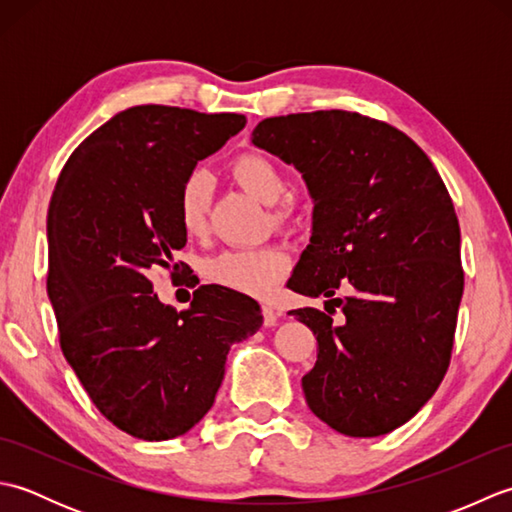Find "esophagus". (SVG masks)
<instances>
[{"label":"esophagus","mask_w":512,"mask_h":512,"mask_svg":"<svg viewBox=\"0 0 512 512\" xmlns=\"http://www.w3.org/2000/svg\"><path fill=\"white\" fill-rule=\"evenodd\" d=\"M262 314H264V325H266V328H273V325H277L279 314H277L273 308L264 306V308H262Z\"/></svg>","instance_id":"obj_1"}]
</instances>
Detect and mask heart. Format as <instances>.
I'll list each match as a JSON object with an SVG mask.
<instances>
[{
	"label": "heart",
	"instance_id": "1",
	"mask_svg": "<svg viewBox=\"0 0 512 512\" xmlns=\"http://www.w3.org/2000/svg\"><path fill=\"white\" fill-rule=\"evenodd\" d=\"M235 182L255 195L264 204H275L286 193V176L281 173L275 160L257 151H246L237 156L231 165ZM211 204V180L202 169H193L182 180L178 193V222L187 235H202L209 222ZM286 209L275 211L277 222L288 220ZM290 268V257L281 246L262 248H233L211 257L204 264V277L228 290L242 295L268 297L284 281Z\"/></svg>",
	"mask_w": 512,
	"mask_h": 512
}]
</instances>
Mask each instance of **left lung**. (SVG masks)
Returning <instances> with one entry per match:
<instances>
[{
  "label": "left lung",
  "instance_id": "8db88e82",
  "mask_svg": "<svg viewBox=\"0 0 512 512\" xmlns=\"http://www.w3.org/2000/svg\"><path fill=\"white\" fill-rule=\"evenodd\" d=\"M253 145L295 165L314 202L312 237L288 288L328 297L292 317L317 336L301 378L334 431L376 438L416 416L449 369L464 290L460 224L427 154L376 118L321 110L264 118ZM339 287L352 289L334 300Z\"/></svg>",
  "mask_w": 512,
  "mask_h": 512
}]
</instances>
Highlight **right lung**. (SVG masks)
Here are the masks:
<instances>
[{
    "label": "right lung",
    "instance_id": "1",
    "mask_svg": "<svg viewBox=\"0 0 512 512\" xmlns=\"http://www.w3.org/2000/svg\"><path fill=\"white\" fill-rule=\"evenodd\" d=\"M242 114L136 105L72 151L48 209V297L65 361L114 427L178 438L213 407L231 345L253 336L257 301L200 286L189 310L160 303L147 270L187 244L182 180L242 132Z\"/></svg>",
    "mask_w": 512,
    "mask_h": 512
}]
</instances>
